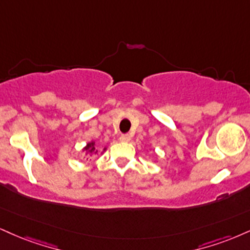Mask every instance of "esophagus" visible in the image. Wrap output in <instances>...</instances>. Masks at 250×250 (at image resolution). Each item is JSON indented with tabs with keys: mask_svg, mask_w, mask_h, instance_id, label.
Here are the masks:
<instances>
[{
	"mask_svg": "<svg viewBox=\"0 0 250 250\" xmlns=\"http://www.w3.org/2000/svg\"><path fill=\"white\" fill-rule=\"evenodd\" d=\"M130 140H131L130 135H128V134L121 135V137H120V141H121V142H129Z\"/></svg>",
	"mask_w": 250,
	"mask_h": 250,
	"instance_id": "obj_1",
	"label": "esophagus"
}]
</instances>
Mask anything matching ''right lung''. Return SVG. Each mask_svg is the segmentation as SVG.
Wrapping results in <instances>:
<instances>
[{"instance_id":"obj_1","label":"right lung","mask_w":250,"mask_h":250,"mask_svg":"<svg viewBox=\"0 0 250 250\" xmlns=\"http://www.w3.org/2000/svg\"><path fill=\"white\" fill-rule=\"evenodd\" d=\"M106 150H107V146H104V148L101 150L98 146H96L95 141H91V142H88L85 146H83V150H81V152H83L86 156H95L99 154L102 155Z\"/></svg>"}]
</instances>
